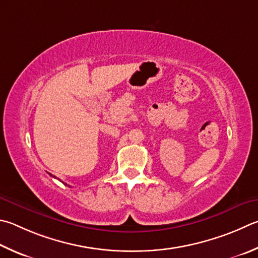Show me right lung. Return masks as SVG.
<instances>
[{
	"label": "right lung",
	"mask_w": 258,
	"mask_h": 258,
	"mask_svg": "<svg viewBox=\"0 0 258 258\" xmlns=\"http://www.w3.org/2000/svg\"><path fill=\"white\" fill-rule=\"evenodd\" d=\"M49 175H50V174H49ZM50 176H53V175H50ZM62 182H63V181H62ZM65 185H67V184H65Z\"/></svg>",
	"instance_id": "1"
}]
</instances>
